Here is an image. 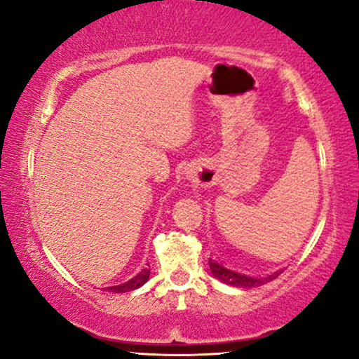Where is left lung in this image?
Here are the masks:
<instances>
[{"mask_svg":"<svg viewBox=\"0 0 359 359\" xmlns=\"http://www.w3.org/2000/svg\"><path fill=\"white\" fill-rule=\"evenodd\" d=\"M209 268H210V273L214 274V278H217L219 281L230 284V286H233V287H247V289L258 287V286H262V284L273 281V279L278 278L279 273H281V271H276V273L269 274V276H264V278L250 276V274L240 273V271H237V269L224 266L222 263L217 262V259H212V258H209Z\"/></svg>","mask_w":359,"mask_h":359,"instance_id":"8db88e82","label":"left lung"}]
</instances>
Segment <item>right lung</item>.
<instances>
[{"label":"right lung","mask_w":359,"mask_h":359,"mask_svg":"<svg viewBox=\"0 0 359 359\" xmlns=\"http://www.w3.org/2000/svg\"><path fill=\"white\" fill-rule=\"evenodd\" d=\"M150 278V269H142V271L134 276L129 281L124 283V284H119V286H111V287H106L107 291L111 292H117V294H122V292H130V291H135V289H139L140 286H144V284L149 281Z\"/></svg>","instance_id":"1"}]
</instances>
